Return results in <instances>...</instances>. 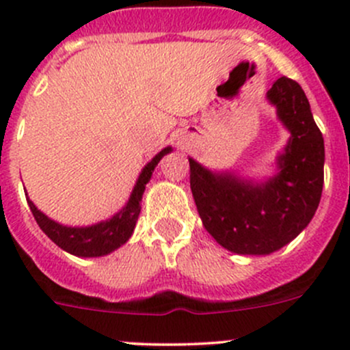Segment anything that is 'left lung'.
Segmentation results:
<instances>
[{
  "label": "left lung",
  "mask_w": 350,
  "mask_h": 350,
  "mask_svg": "<svg viewBox=\"0 0 350 350\" xmlns=\"http://www.w3.org/2000/svg\"><path fill=\"white\" fill-rule=\"evenodd\" d=\"M289 139L264 181L211 171L189 157V183L201 221L221 247L243 256L276 252L312 221L323 188L322 132L296 81L280 77L266 94Z\"/></svg>",
  "instance_id": "8db88e82"
}]
</instances>
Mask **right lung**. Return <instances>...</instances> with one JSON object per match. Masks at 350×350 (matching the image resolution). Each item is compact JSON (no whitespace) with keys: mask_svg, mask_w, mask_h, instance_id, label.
Here are the masks:
<instances>
[{"mask_svg":"<svg viewBox=\"0 0 350 350\" xmlns=\"http://www.w3.org/2000/svg\"><path fill=\"white\" fill-rule=\"evenodd\" d=\"M172 152V147H165L161 152L155 154L152 161L147 162L144 165L142 172L139 174L133 191L130 195L129 201L125 206L113 215L111 218L103 221H98L94 225H88V227H67V225L59 224V221L52 220L47 215L42 213L33 201L27 195V203L30 206L31 213H33L35 220H37L38 227L42 228L45 235L51 239L55 245L61 247L66 252L72 254L77 257H101L107 254L113 252L118 247L129 241L133 234L135 228L137 218L140 213V201H142V195L146 191L147 183L152 178V172L155 165L159 164L165 154Z\"/></svg>","mask_w":350,"mask_h":350,"instance_id":"add662e5","label":"right lung"}]
</instances>
